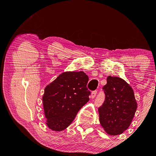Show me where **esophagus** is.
Here are the masks:
<instances>
[{
	"label": "esophagus",
	"mask_w": 156,
	"mask_h": 156,
	"mask_svg": "<svg viewBox=\"0 0 156 156\" xmlns=\"http://www.w3.org/2000/svg\"><path fill=\"white\" fill-rule=\"evenodd\" d=\"M96 94H97V90H95V91H93L92 92V94H91V96H90V98H92V99H94V98L96 97Z\"/></svg>",
	"instance_id": "esophagus-1"
}]
</instances>
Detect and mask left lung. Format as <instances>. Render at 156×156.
I'll list each match as a JSON object with an SVG mask.
<instances>
[{"label": "left lung", "instance_id": "obj_1", "mask_svg": "<svg viewBox=\"0 0 156 156\" xmlns=\"http://www.w3.org/2000/svg\"><path fill=\"white\" fill-rule=\"evenodd\" d=\"M103 90L105 100L98 108L100 124L108 135H120L129 127L137 108L134 92L124 79L111 76Z\"/></svg>", "mask_w": 156, "mask_h": 156}]
</instances>
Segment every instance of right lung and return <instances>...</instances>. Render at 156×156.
I'll return each instance as SVG.
<instances>
[{"label": "right lung", "mask_w": 156, "mask_h": 156, "mask_svg": "<svg viewBox=\"0 0 156 156\" xmlns=\"http://www.w3.org/2000/svg\"><path fill=\"white\" fill-rule=\"evenodd\" d=\"M88 81V77L83 72H66L45 88L42 100L49 129L61 131L72 124L89 101Z\"/></svg>", "instance_id": "right-lung-1"}]
</instances>
